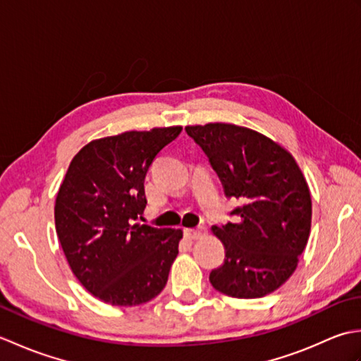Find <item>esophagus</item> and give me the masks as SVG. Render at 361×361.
<instances>
[{"mask_svg":"<svg viewBox=\"0 0 361 361\" xmlns=\"http://www.w3.org/2000/svg\"><path fill=\"white\" fill-rule=\"evenodd\" d=\"M203 234H206V229L203 226H200V228H188L186 231H185L186 239H189V240L200 239Z\"/></svg>","mask_w":361,"mask_h":361,"instance_id":"34e87169","label":"esophagus"}]
</instances>
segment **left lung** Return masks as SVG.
I'll return each mask as SVG.
<instances>
[{"mask_svg": "<svg viewBox=\"0 0 361 361\" xmlns=\"http://www.w3.org/2000/svg\"><path fill=\"white\" fill-rule=\"evenodd\" d=\"M186 132L208 155L226 197L242 203L235 224L212 226L225 262L209 274L220 293L262 298L296 270L312 226L309 185L293 155L247 127L211 122Z\"/></svg>", "mask_w": 361, "mask_h": 361, "instance_id": "left-lung-1", "label": "left lung"}]
</instances>
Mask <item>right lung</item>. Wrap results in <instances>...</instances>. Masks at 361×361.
<instances>
[{"label": "right lung", "instance_id": "right-lung-1", "mask_svg": "<svg viewBox=\"0 0 361 361\" xmlns=\"http://www.w3.org/2000/svg\"><path fill=\"white\" fill-rule=\"evenodd\" d=\"M181 126L124 132L78 152L56 198V231L75 278L91 295L132 307L166 287L181 229L141 224L144 180Z\"/></svg>", "mask_w": 361, "mask_h": 361}]
</instances>
